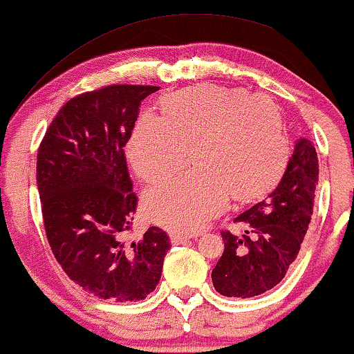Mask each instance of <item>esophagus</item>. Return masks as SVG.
Here are the masks:
<instances>
[{
  "label": "esophagus",
  "instance_id": "34e87169",
  "mask_svg": "<svg viewBox=\"0 0 354 354\" xmlns=\"http://www.w3.org/2000/svg\"><path fill=\"white\" fill-rule=\"evenodd\" d=\"M194 235H189V234H180V232H174V234L169 235V239H171V243L178 245V243H185L186 240L192 239Z\"/></svg>",
  "mask_w": 354,
  "mask_h": 354
}]
</instances>
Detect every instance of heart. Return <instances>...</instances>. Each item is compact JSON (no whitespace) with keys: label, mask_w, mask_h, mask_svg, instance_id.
I'll list each match as a JSON object with an SVG mask.
<instances>
[{"label":"heart","mask_w":354,"mask_h":354,"mask_svg":"<svg viewBox=\"0 0 354 354\" xmlns=\"http://www.w3.org/2000/svg\"><path fill=\"white\" fill-rule=\"evenodd\" d=\"M163 115L137 120L127 158L138 178L153 183L189 158L196 168L145 194V212L171 230L198 232L236 201L259 198L277 185L290 156L281 109L245 89L198 84L162 100Z\"/></svg>","instance_id":"b5f03b06"}]
</instances>
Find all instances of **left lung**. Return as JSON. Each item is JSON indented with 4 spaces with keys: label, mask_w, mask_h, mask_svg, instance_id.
I'll return each mask as SVG.
<instances>
[{
    "label": "left lung",
    "mask_w": 354,
    "mask_h": 354,
    "mask_svg": "<svg viewBox=\"0 0 354 354\" xmlns=\"http://www.w3.org/2000/svg\"><path fill=\"white\" fill-rule=\"evenodd\" d=\"M319 181V158L307 138H299L283 180L261 203L234 222L243 235L222 230L223 253L212 270L217 292L227 297H254L279 284L292 265L308 230Z\"/></svg>",
    "instance_id": "8db88e82"
}]
</instances>
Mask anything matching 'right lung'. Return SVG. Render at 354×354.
I'll return each instance as SVG.
<instances>
[{
	"label": "right lung",
	"mask_w": 354,
	"mask_h": 354,
	"mask_svg": "<svg viewBox=\"0 0 354 354\" xmlns=\"http://www.w3.org/2000/svg\"><path fill=\"white\" fill-rule=\"evenodd\" d=\"M158 86L111 84L66 102L37 151V187L52 253L86 292L137 302L153 292L169 248L167 232L150 227L129 239L137 196L124 147L140 102Z\"/></svg>",
	"instance_id": "add662e5"
}]
</instances>
